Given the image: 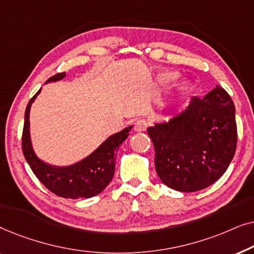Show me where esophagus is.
<instances>
[{
    "label": "esophagus",
    "mask_w": 254,
    "mask_h": 254,
    "mask_svg": "<svg viewBox=\"0 0 254 254\" xmlns=\"http://www.w3.org/2000/svg\"><path fill=\"white\" fill-rule=\"evenodd\" d=\"M149 126V123L145 119H138L135 121L134 129L136 131H144Z\"/></svg>",
    "instance_id": "34e87169"
}]
</instances>
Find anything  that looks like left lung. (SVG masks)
<instances>
[{
  "label": "left lung",
  "instance_id": "left-lung-1",
  "mask_svg": "<svg viewBox=\"0 0 254 254\" xmlns=\"http://www.w3.org/2000/svg\"><path fill=\"white\" fill-rule=\"evenodd\" d=\"M235 104L220 85L169 123L148 128L159 179L179 192L210 186L227 171L237 147Z\"/></svg>",
  "mask_w": 254,
  "mask_h": 254
}]
</instances>
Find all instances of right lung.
Wrapping results in <instances>:
<instances>
[{
	"mask_svg": "<svg viewBox=\"0 0 254 254\" xmlns=\"http://www.w3.org/2000/svg\"><path fill=\"white\" fill-rule=\"evenodd\" d=\"M64 76L65 72H59L48 78L47 82L59 81ZM40 90L30 99L25 110V121L22 135L24 157L40 183L55 195L65 199H88L97 195L105 190L112 180L116 169L117 151L129 135L131 126L110 136L91 155L76 164L61 168L50 165L37 157L30 137V109Z\"/></svg>",
	"mask_w": 254,
	"mask_h": 254,
	"instance_id": "right-lung-1",
	"label": "right lung"
}]
</instances>
